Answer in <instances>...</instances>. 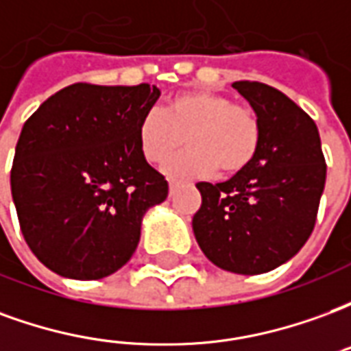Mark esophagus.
Segmentation results:
<instances>
[{
  "instance_id": "1",
  "label": "esophagus",
  "mask_w": 351,
  "mask_h": 351,
  "mask_svg": "<svg viewBox=\"0 0 351 351\" xmlns=\"http://www.w3.org/2000/svg\"><path fill=\"white\" fill-rule=\"evenodd\" d=\"M175 190H176V182H169V193L173 195V193H175Z\"/></svg>"
}]
</instances>
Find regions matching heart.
Masks as SVG:
<instances>
[{
	"mask_svg": "<svg viewBox=\"0 0 351 351\" xmlns=\"http://www.w3.org/2000/svg\"><path fill=\"white\" fill-rule=\"evenodd\" d=\"M190 146L163 167L171 178H193L243 171L258 154L261 128L256 112L220 93L191 90L178 93L160 112L141 118L138 148L150 163H163L182 146Z\"/></svg>",
	"mask_w": 351,
	"mask_h": 351,
	"instance_id": "obj_1",
	"label": "heart"
}]
</instances>
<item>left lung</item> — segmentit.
I'll list each match as a JSON object with an SVG mask.
<instances>
[{
  "label": "left lung",
  "instance_id": "1",
  "mask_svg": "<svg viewBox=\"0 0 351 351\" xmlns=\"http://www.w3.org/2000/svg\"><path fill=\"white\" fill-rule=\"evenodd\" d=\"M233 88L258 116V154L226 182L197 184L203 201L191 228L216 267L261 274L289 261L308 241L327 167L316 123L286 93L250 80Z\"/></svg>",
  "mask_w": 351,
  "mask_h": 351
}]
</instances>
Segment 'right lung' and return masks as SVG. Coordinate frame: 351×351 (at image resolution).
Returning <instances> with one entry per match:
<instances>
[{"instance_id":"1","label":"right lung","mask_w":351,"mask_h":351,"mask_svg":"<svg viewBox=\"0 0 351 351\" xmlns=\"http://www.w3.org/2000/svg\"><path fill=\"white\" fill-rule=\"evenodd\" d=\"M160 88L71 84L27 118L11 171L20 229L37 259L73 280H99L137 250L148 208L169 184L138 148V122Z\"/></svg>"}]
</instances>
